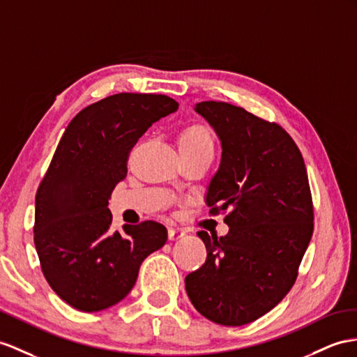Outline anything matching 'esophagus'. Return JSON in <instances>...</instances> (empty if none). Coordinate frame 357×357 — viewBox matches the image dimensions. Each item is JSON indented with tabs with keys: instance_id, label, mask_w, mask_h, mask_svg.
I'll use <instances>...</instances> for the list:
<instances>
[{
	"instance_id": "1",
	"label": "esophagus",
	"mask_w": 357,
	"mask_h": 357,
	"mask_svg": "<svg viewBox=\"0 0 357 357\" xmlns=\"http://www.w3.org/2000/svg\"><path fill=\"white\" fill-rule=\"evenodd\" d=\"M185 235L184 229H179V227H169V240L176 241Z\"/></svg>"
}]
</instances>
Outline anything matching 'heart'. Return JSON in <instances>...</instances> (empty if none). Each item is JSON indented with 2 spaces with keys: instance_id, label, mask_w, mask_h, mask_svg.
Segmentation results:
<instances>
[{
  "instance_id": "b5f03b06",
  "label": "heart",
  "mask_w": 357,
  "mask_h": 357,
  "mask_svg": "<svg viewBox=\"0 0 357 357\" xmlns=\"http://www.w3.org/2000/svg\"><path fill=\"white\" fill-rule=\"evenodd\" d=\"M178 146L181 155L214 153V137L205 125L195 123L182 128L178 134Z\"/></svg>"
}]
</instances>
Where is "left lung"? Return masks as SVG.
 I'll use <instances>...</instances> for the list:
<instances>
[{"label": "left lung", "mask_w": 357, "mask_h": 357, "mask_svg": "<svg viewBox=\"0 0 357 357\" xmlns=\"http://www.w3.org/2000/svg\"><path fill=\"white\" fill-rule=\"evenodd\" d=\"M222 142L208 185L209 214L229 211L225 236L197 232L206 261L185 278L191 303L222 326L255 321L288 294L314 232L303 157L278 123L227 102L195 107Z\"/></svg>", "instance_id": "left-lung-1"}]
</instances>
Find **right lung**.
I'll list each match as a JSON object with an SVG mask.
<instances>
[{"instance_id": "obj_1", "label": "right lung", "mask_w": 357, "mask_h": 357, "mask_svg": "<svg viewBox=\"0 0 357 357\" xmlns=\"http://www.w3.org/2000/svg\"><path fill=\"white\" fill-rule=\"evenodd\" d=\"M178 109L166 95L117 93L86 107L60 139L36 193L34 245L45 279L68 305L98 312L123 300L142 262L167 241L157 222L109 231L108 200L146 130Z\"/></svg>"}]
</instances>
